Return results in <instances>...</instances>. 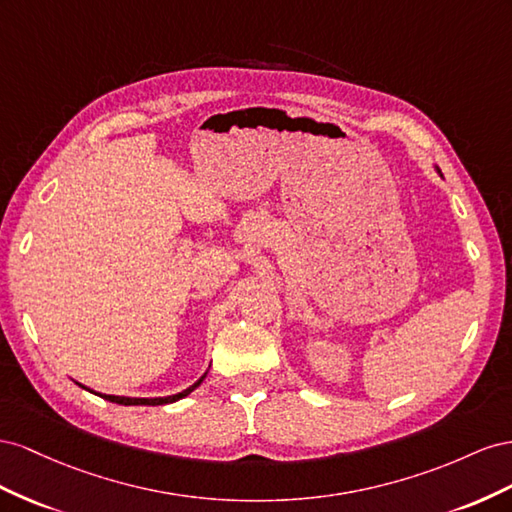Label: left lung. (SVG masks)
<instances>
[{"instance_id": "left-lung-1", "label": "left lung", "mask_w": 512, "mask_h": 512, "mask_svg": "<svg viewBox=\"0 0 512 512\" xmlns=\"http://www.w3.org/2000/svg\"><path fill=\"white\" fill-rule=\"evenodd\" d=\"M435 169H437V167H435ZM437 173H440V169H437Z\"/></svg>"}]
</instances>
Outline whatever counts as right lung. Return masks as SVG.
<instances>
[{"instance_id": "obj_1", "label": "right lung", "mask_w": 512, "mask_h": 512, "mask_svg": "<svg viewBox=\"0 0 512 512\" xmlns=\"http://www.w3.org/2000/svg\"><path fill=\"white\" fill-rule=\"evenodd\" d=\"M206 375L208 373H203L197 382L193 384V386H188L186 390H182V392H178V394H169V397H154V399H139V397H118V394H102V392H94V390H90V388H85L83 384H79L81 388H85V390H90V392H94V394H98V397H102V399H107V401H111V403H120V405H167V403H175V401H180V399H184V397H188V394H191L203 379H206Z\"/></svg>"}]
</instances>
